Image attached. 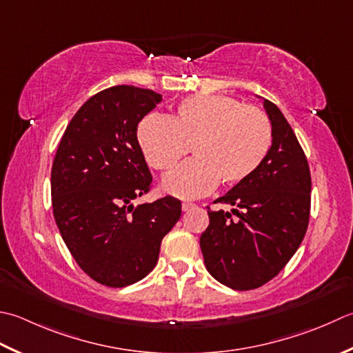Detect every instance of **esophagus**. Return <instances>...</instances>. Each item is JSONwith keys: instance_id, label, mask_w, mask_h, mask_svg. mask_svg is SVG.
Returning a JSON list of instances; mask_svg holds the SVG:
<instances>
[{"instance_id": "esophagus-1", "label": "esophagus", "mask_w": 353, "mask_h": 353, "mask_svg": "<svg viewBox=\"0 0 353 353\" xmlns=\"http://www.w3.org/2000/svg\"><path fill=\"white\" fill-rule=\"evenodd\" d=\"M192 208H196L194 203H191V202H183V203H182V211H185V212L192 210Z\"/></svg>"}]
</instances>
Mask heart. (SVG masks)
Segmentation results:
<instances>
[{"label":"heart","instance_id":"obj_1","mask_svg":"<svg viewBox=\"0 0 353 353\" xmlns=\"http://www.w3.org/2000/svg\"><path fill=\"white\" fill-rule=\"evenodd\" d=\"M137 142L157 171L177 167L191 145L194 159L163 181L182 199L202 197L220 181L234 186L250 179L272 148V123L260 108L228 96L197 94L182 101L171 117L148 114L137 125Z\"/></svg>","mask_w":353,"mask_h":353}]
</instances>
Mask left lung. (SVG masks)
Returning a JSON list of instances; mask_svg holds the SVG:
<instances>
[{
  "label": "left lung",
  "instance_id": "8db88e82",
  "mask_svg": "<svg viewBox=\"0 0 353 353\" xmlns=\"http://www.w3.org/2000/svg\"><path fill=\"white\" fill-rule=\"evenodd\" d=\"M274 142L263 165L216 203L230 212L208 211L200 236L208 272L236 291H250L272 280L305 237L310 212V171L301 145L280 108L263 99Z\"/></svg>",
  "mask_w": 353,
  "mask_h": 353
}]
</instances>
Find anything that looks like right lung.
Here are the masks:
<instances>
[{"label":"right lung","mask_w":353,"mask_h":353,"mask_svg":"<svg viewBox=\"0 0 353 353\" xmlns=\"http://www.w3.org/2000/svg\"><path fill=\"white\" fill-rule=\"evenodd\" d=\"M162 94L133 85L102 90L68 123L52 167V206L62 240L88 277L123 288L153 271L181 200L133 205L151 188L137 123Z\"/></svg>","instance_id":"right-lung-1"}]
</instances>
